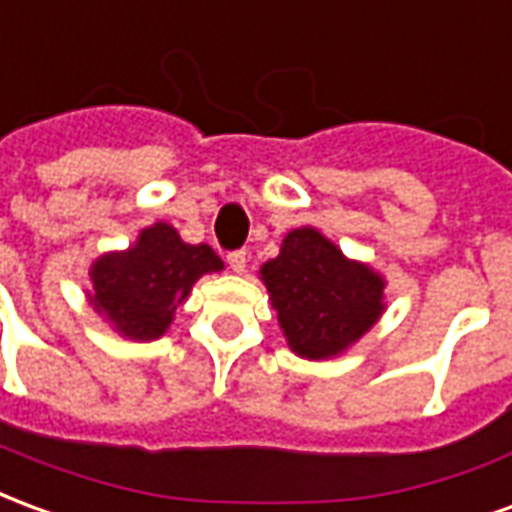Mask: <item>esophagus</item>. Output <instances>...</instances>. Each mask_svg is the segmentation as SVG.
<instances>
[{"mask_svg": "<svg viewBox=\"0 0 512 512\" xmlns=\"http://www.w3.org/2000/svg\"><path fill=\"white\" fill-rule=\"evenodd\" d=\"M246 260H249L246 249H235V252H230V255H227V263H230V268H233L235 274H244Z\"/></svg>", "mask_w": 512, "mask_h": 512, "instance_id": "34e87169", "label": "esophagus"}]
</instances>
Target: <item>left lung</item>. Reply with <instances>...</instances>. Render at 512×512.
<instances>
[{"instance_id":"8db88e82","label":"left lung","mask_w":512,"mask_h":512,"mask_svg":"<svg viewBox=\"0 0 512 512\" xmlns=\"http://www.w3.org/2000/svg\"><path fill=\"white\" fill-rule=\"evenodd\" d=\"M260 279L290 351L304 359L343 354L384 312V277L348 260L315 227L290 230Z\"/></svg>"}]
</instances>
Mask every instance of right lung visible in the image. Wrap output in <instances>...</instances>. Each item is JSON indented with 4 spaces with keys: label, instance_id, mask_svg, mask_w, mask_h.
I'll use <instances>...</instances> for the list:
<instances>
[{
    "label": "right lung",
    "instance_id": "add662e5",
    "mask_svg": "<svg viewBox=\"0 0 512 512\" xmlns=\"http://www.w3.org/2000/svg\"><path fill=\"white\" fill-rule=\"evenodd\" d=\"M222 257L208 244H186L167 222L145 227L126 252H109L90 268V304L128 340H158L191 285L222 271Z\"/></svg>",
    "mask_w": 512,
    "mask_h": 512
}]
</instances>
